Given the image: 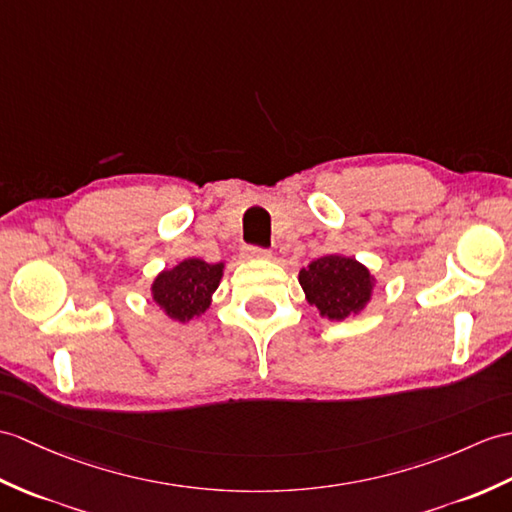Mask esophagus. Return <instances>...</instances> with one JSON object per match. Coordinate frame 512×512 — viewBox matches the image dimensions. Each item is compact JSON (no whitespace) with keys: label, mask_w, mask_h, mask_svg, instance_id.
I'll list each match as a JSON object with an SVG mask.
<instances>
[{"label":"esophagus","mask_w":512,"mask_h":512,"mask_svg":"<svg viewBox=\"0 0 512 512\" xmlns=\"http://www.w3.org/2000/svg\"><path fill=\"white\" fill-rule=\"evenodd\" d=\"M242 255L246 259H268L270 251H268V248H261V246H244Z\"/></svg>","instance_id":"esophagus-1"}]
</instances>
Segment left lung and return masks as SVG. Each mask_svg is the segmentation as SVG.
<instances>
[{
  "label": "left lung",
  "instance_id": "8db88e82",
  "mask_svg": "<svg viewBox=\"0 0 512 512\" xmlns=\"http://www.w3.org/2000/svg\"><path fill=\"white\" fill-rule=\"evenodd\" d=\"M299 283L310 305L320 316L344 320L360 314L371 301L375 279L358 259L342 255H325L314 259L299 272Z\"/></svg>",
  "mask_w": 512,
  "mask_h": 512
}]
</instances>
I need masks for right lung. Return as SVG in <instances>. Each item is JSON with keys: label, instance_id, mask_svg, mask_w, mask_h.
Listing matches in <instances>:
<instances>
[{"label": "right lung", "instance_id": "add662e5", "mask_svg": "<svg viewBox=\"0 0 512 512\" xmlns=\"http://www.w3.org/2000/svg\"><path fill=\"white\" fill-rule=\"evenodd\" d=\"M224 264H207L198 257L183 259L170 270H163L152 283V299L178 323L205 314L211 294L218 290Z\"/></svg>", "mask_w": 512, "mask_h": 512}]
</instances>
